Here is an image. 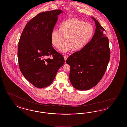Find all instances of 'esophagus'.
Listing matches in <instances>:
<instances>
[{"mask_svg":"<svg viewBox=\"0 0 127 127\" xmlns=\"http://www.w3.org/2000/svg\"><path fill=\"white\" fill-rule=\"evenodd\" d=\"M67 58H68V56H67V55H65L64 56V60H65V61H66V60H67Z\"/></svg>","mask_w":127,"mask_h":127,"instance_id":"34e87169","label":"esophagus"}]
</instances>
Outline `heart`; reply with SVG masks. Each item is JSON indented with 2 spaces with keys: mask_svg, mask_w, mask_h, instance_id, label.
Listing matches in <instances>:
<instances>
[{
  "mask_svg": "<svg viewBox=\"0 0 127 127\" xmlns=\"http://www.w3.org/2000/svg\"><path fill=\"white\" fill-rule=\"evenodd\" d=\"M93 28L88 23L77 19L71 18L62 22L60 30L54 29L51 33L53 45L60 49L62 43L67 40L61 46L62 52H67L75 49L80 50L85 46L92 38Z\"/></svg>",
  "mask_w": 127,
  "mask_h": 127,
  "instance_id": "heart-1",
  "label": "heart"
}]
</instances>
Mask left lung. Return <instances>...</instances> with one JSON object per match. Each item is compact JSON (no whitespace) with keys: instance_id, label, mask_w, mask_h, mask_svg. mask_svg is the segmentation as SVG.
<instances>
[{"instance_id":"obj_1","label":"left lung","mask_w":127,"mask_h":127,"mask_svg":"<svg viewBox=\"0 0 127 127\" xmlns=\"http://www.w3.org/2000/svg\"><path fill=\"white\" fill-rule=\"evenodd\" d=\"M92 18L96 28L91 41L66 61L70 66V82L80 91L90 90L98 83L110 60L109 40L104 34L105 30L95 18Z\"/></svg>"}]
</instances>
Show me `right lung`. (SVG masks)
<instances>
[{
	"instance_id": "obj_1",
	"label": "right lung",
	"mask_w": 127,
	"mask_h": 127,
	"mask_svg": "<svg viewBox=\"0 0 127 127\" xmlns=\"http://www.w3.org/2000/svg\"><path fill=\"white\" fill-rule=\"evenodd\" d=\"M61 10L38 13L27 23L19 40L18 59L24 77L35 87L43 88L53 83L64 57L52 46L51 33ZM51 56L53 59H45Z\"/></svg>"
}]
</instances>
